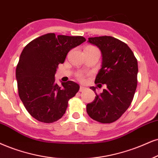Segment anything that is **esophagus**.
I'll return each instance as SVG.
<instances>
[{"mask_svg":"<svg viewBox=\"0 0 158 158\" xmlns=\"http://www.w3.org/2000/svg\"><path fill=\"white\" fill-rule=\"evenodd\" d=\"M85 89V87H84V86H81L80 87V90H79V91H83Z\"/></svg>","mask_w":158,"mask_h":158,"instance_id":"obj_1","label":"esophagus"}]
</instances>
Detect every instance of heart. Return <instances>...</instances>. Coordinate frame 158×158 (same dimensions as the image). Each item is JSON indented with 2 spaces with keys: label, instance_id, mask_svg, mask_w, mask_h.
<instances>
[{
  "label": "heart",
  "instance_id": "1",
  "mask_svg": "<svg viewBox=\"0 0 158 158\" xmlns=\"http://www.w3.org/2000/svg\"><path fill=\"white\" fill-rule=\"evenodd\" d=\"M87 47H91V48H94V47H92V46H87ZM77 77L80 80V81H84V80H85V76H84V75H83V74H82V73L77 74Z\"/></svg>",
  "mask_w": 158,
  "mask_h": 158
}]
</instances>
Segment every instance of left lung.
Segmentation results:
<instances>
[{
    "label": "left lung",
    "instance_id": "left-lung-1",
    "mask_svg": "<svg viewBox=\"0 0 158 158\" xmlns=\"http://www.w3.org/2000/svg\"><path fill=\"white\" fill-rule=\"evenodd\" d=\"M88 42L98 47L102 56V68L94 83L106 84L107 88L100 94L96 93L94 100L87 104V114L100 123H112L133 101L138 83L137 59L127 44L112 36L90 37ZM96 88L90 89L95 91Z\"/></svg>",
    "mask_w": 158,
    "mask_h": 158
}]
</instances>
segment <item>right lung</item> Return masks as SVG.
I'll return each mask as SVG.
<instances>
[{
  "label": "right lung",
  "instance_id": "add662e5",
  "mask_svg": "<svg viewBox=\"0 0 158 158\" xmlns=\"http://www.w3.org/2000/svg\"><path fill=\"white\" fill-rule=\"evenodd\" d=\"M85 41L81 36H56L50 33L32 40L21 52L16 68L19 97L36 120L52 123L65 114L68 101L80 86L71 81L58 85L56 72L69 50Z\"/></svg>",
  "mask_w": 158,
  "mask_h": 158
}]
</instances>
